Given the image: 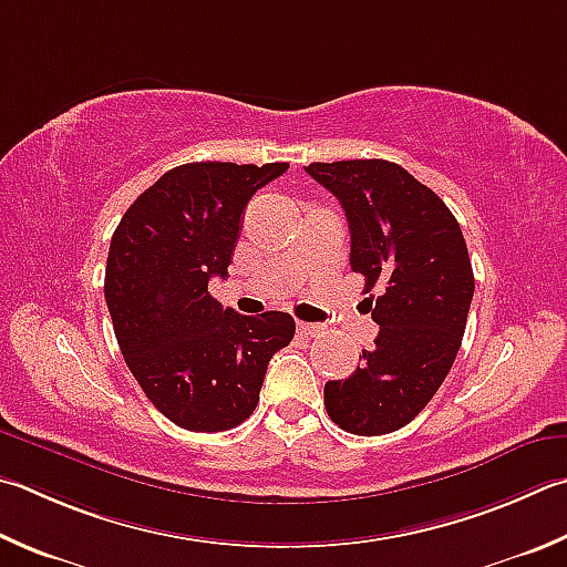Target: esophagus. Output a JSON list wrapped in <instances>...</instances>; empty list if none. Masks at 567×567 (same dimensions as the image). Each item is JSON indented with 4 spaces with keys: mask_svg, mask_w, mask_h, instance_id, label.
Returning a JSON list of instances; mask_svg holds the SVG:
<instances>
[{
    "mask_svg": "<svg viewBox=\"0 0 567 567\" xmlns=\"http://www.w3.org/2000/svg\"><path fill=\"white\" fill-rule=\"evenodd\" d=\"M297 332L305 334V337H319L324 332L322 324H312V322H300L297 324Z\"/></svg>",
    "mask_w": 567,
    "mask_h": 567,
    "instance_id": "1",
    "label": "esophagus"
}]
</instances>
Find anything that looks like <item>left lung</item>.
Segmentation results:
<instances>
[{
	"label": "left lung",
	"instance_id": "obj_1",
	"mask_svg": "<svg viewBox=\"0 0 567 567\" xmlns=\"http://www.w3.org/2000/svg\"><path fill=\"white\" fill-rule=\"evenodd\" d=\"M310 176L342 203L367 310L379 324L372 349L347 379L324 384L339 429L382 436L406 426L444 384L458 354L473 297L468 248L454 213L396 163H310Z\"/></svg>",
	"mask_w": 567,
	"mask_h": 567
}]
</instances>
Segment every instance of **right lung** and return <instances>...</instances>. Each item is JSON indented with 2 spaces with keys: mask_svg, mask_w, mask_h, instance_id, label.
I'll list each match as a JSON object with an SVG mask.
<instances>
[{
  "mask_svg": "<svg viewBox=\"0 0 567 567\" xmlns=\"http://www.w3.org/2000/svg\"><path fill=\"white\" fill-rule=\"evenodd\" d=\"M287 163H185L143 190L111 238L104 295L121 354L143 394L188 431L248 419L272 354L292 342L287 312L223 310L210 277H228L245 205Z\"/></svg>",
  "mask_w": 567,
  "mask_h": 567,
  "instance_id": "add662e5",
  "label": "right lung"
}]
</instances>
